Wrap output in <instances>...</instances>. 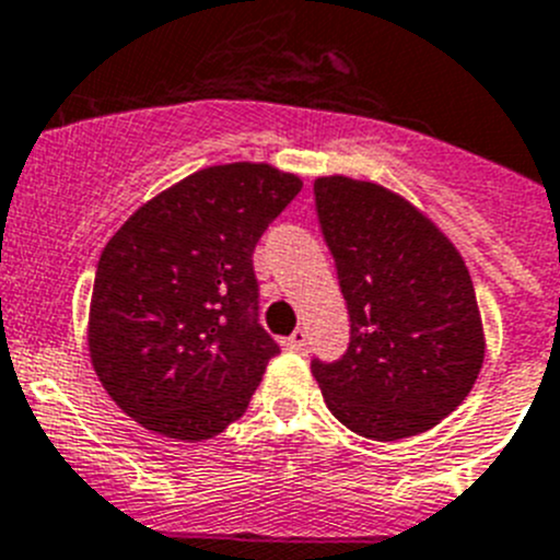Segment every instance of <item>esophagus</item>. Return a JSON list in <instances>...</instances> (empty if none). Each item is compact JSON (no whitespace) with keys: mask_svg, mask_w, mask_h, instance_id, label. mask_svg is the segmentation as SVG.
Instances as JSON below:
<instances>
[{"mask_svg":"<svg viewBox=\"0 0 560 560\" xmlns=\"http://www.w3.org/2000/svg\"><path fill=\"white\" fill-rule=\"evenodd\" d=\"M306 339H310V337H306L304 328H295V331H292L290 337L284 339V348H287V351H304Z\"/></svg>","mask_w":560,"mask_h":560,"instance_id":"esophagus-1","label":"esophagus"}]
</instances>
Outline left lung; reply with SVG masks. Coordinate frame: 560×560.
Instances as JSON below:
<instances>
[{"mask_svg":"<svg viewBox=\"0 0 560 560\" xmlns=\"http://www.w3.org/2000/svg\"><path fill=\"white\" fill-rule=\"evenodd\" d=\"M320 232L337 265L351 342L312 359L323 400L375 442L415 436L469 395L483 328L464 259L422 212L373 182H315Z\"/></svg>","mask_w":560,"mask_h":560,"instance_id":"obj_1","label":"left lung"}]
</instances>
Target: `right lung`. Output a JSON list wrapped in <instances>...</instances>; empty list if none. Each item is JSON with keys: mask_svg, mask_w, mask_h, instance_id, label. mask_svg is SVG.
Instances as JSON below:
<instances>
[{"mask_svg": "<svg viewBox=\"0 0 560 560\" xmlns=\"http://www.w3.org/2000/svg\"><path fill=\"white\" fill-rule=\"evenodd\" d=\"M301 192L292 174L215 165L135 212L102 250L88 345L109 398L182 442L243 417L279 345L259 323L254 248Z\"/></svg>", "mask_w": 560, "mask_h": 560, "instance_id": "right-lung-1", "label": "right lung"}]
</instances>
